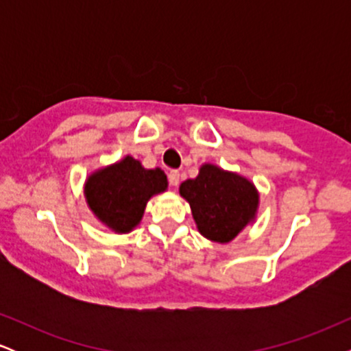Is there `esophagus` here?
<instances>
[{
	"mask_svg": "<svg viewBox=\"0 0 351 351\" xmlns=\"http://www.w3.org/2000/svg\"><path fill=\"white\" fill-rule=\"evenodd\" d=\"M168 180H170L171 186H178L180 184V171L178 170H171L168 173Z\"/></svg>",
	"mask_w": 351,
	"mask_h": 351,
	"instance_id": "34e87169",
	"label": "esophagus"
}]
</instances>
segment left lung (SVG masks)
Instances as JSON below:
<instances>
[{
  "label": "left lung",
  "mask_w": 351,
  "mask_h": 351,
  "mask_svg": "<svg viewBox=\"0 0 351 351\" xmlns=\"http://www.w3.org/2000/svg\"><path fill=\"white\" fill-rule=\"evenodd\" d=\"M180 195L191 206L198 231L215 243L234 239L252 223L259 206V193L251 181L211 163H204L196 178L183 181Z\"/></svg>",
  "instance_id": "1"
}]
</instances>
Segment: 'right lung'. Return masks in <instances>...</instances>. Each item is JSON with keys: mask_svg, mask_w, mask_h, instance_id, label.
I'll return each instance as SVG.
<instances>
[{"mask_svg": "<svg viewBox=\"0 0 351 351\" xmlns=\"http://www.w3.org/2000/svg\"><path fill=\"white\" fill-rule=\"evenodd\" d=\"M168 188L160 168L147 170L134 156L92 173L86 181V199L97 219L115 232H130L142 221L148 199Z\"/></svg>", "mask_w": 351, "mask_h": 351, "instance_id": "1", "label": "right lung"}]
</instances>
